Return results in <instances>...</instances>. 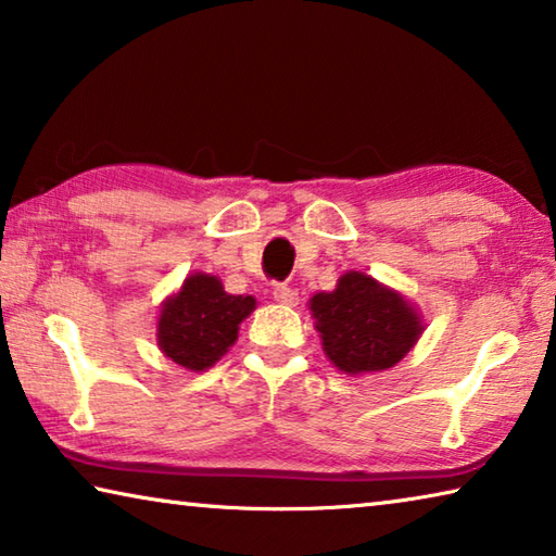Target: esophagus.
I'll return each instance as SVG.
<instances>
[{
  "label": "esophagus",
  "mask_w": 556,
  "mask_h": 556,
  "mask_svg": "<svg viewBox=\"0 0 556 556\" xmlns=\"http://www.w3.org/2000/svg\"><path fill=\"white\" fill-rule=\"evenodd\" d=\"M271 294H275V301H279V304H285V306H296L299 304V291L287 287V285H277Z\"/></svg>",
  "instance_id": "1"
}]
</instances>
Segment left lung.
I'll return each instance as SVG.
<instances>
[{"label":"left lung","mask_w":556,"mask_h":556,"mask_svg":"<svg viewBox=\"0 0 556 556\" xmlns=\"http://www.w3.org/2000/svg\"><path fill=\"white\" fill-rule=\"evenodd\" d=\"M308 308L326 357L351 378L394 368L425 331L417 306L365 271H345L333 291L308 299Z\"/></svg>","instance_id":"left-lung-1"}]
</instances>
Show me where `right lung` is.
Here are the masks:
<instances>
[{
  "label": "right lung",
  "mask_w": 556,
  "mask_h": 556,
  "mask_svg": "<svg viewBox=\"0 0 556 556\" xmlns=\"http://www.w3.org/2000/svg\"><path fill=\"white\" fill-rule=\"evenodd\" d=\"M255 306V296L228 294L215 275L193 271L159 308L156 343L176 365L203 372L238 341L240 324Z\"/></svg>",
  "instance_id": "right-lung-1"
}]
</instances>
